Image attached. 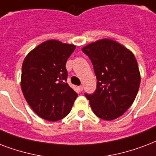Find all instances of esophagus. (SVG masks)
Segmentation results:
<instances>
[{
    "mask_svg": "<svg viewBox=\"0 0 156 156\" xmlns=\"http://www.w3.org/2000/svg\"><path fill=\"white\" fill-rule=\"evenodd\" d=\"M78 90H79V91H83V86H79V87H78Z\"/></svg>",
    "mask_w": 156,
    "mask_h": 156,
    "instance_id": "esophagus-1",
    "label": "esophagus"
}]
</instances>
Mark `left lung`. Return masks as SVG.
<instances>
[{
	"label": "left lung",
	"instance_id": "left-lung-1",
	"mask_svg": "<svg viewBox=\"0 0 156 156\" xmlns=\"http://www.w3.org/2000/svg\"><path fill=\"white\" fill-rule=\"evenodd\" d=\"M82 51L91 59L97 79L96 91L86 94L91 110L105 120L120 117L133 103L141 83L133 53L109 38L91 42Z\"/></svg>",
	"mask_w": 156,
	"mask_h": 156
}]
</instances>
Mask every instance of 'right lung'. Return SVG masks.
<instances>
[{
	"label": "right lung",
	"mask_w": 156,
	"mask_h": 156,
	"mask_svg": "<svg viewBox=\"0 0 156 156\" xmlns=\"http://www.w3.org/2000/svg\"><path fill=\"white\" fill-rule=\"evenodd\" d=\"M75 45L48 40L28 53L22 65L21 89L32 110L43 119L58 121L70 112L78 94L66 83V62Z\"/></svg>",
	"instance_id": "add662e5"
}]
</instances>
